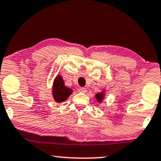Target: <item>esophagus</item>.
<instances>
[{
    "label": "esophagus",
    "instance_id": "obj_1",
    "mask_svg": "<svg viewBox=\"0 0 161 161\" xmlns=\"http://www.w3.org/2000/svg\"><path fill=\"white\" fill-rule=\"evenodd\" d=\"M79 91H80V92L81 93H85V92H87V89L85 87H80V89H79Z\"/></svg>",
    "mask_w": 161,
    "mask_h": 161
}]
</instances>
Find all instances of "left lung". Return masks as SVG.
Masks as SVG:
<instances>
[{
	"label": "left lung",
	"mask_w": 161,
	"mask_h": 161,
	"mask_svg": "<svg viewBox=\"0 0 161 161\" xmlns=\"http://www.w3.org/2000/svg\"><path fill=\"white\" fill-rule=\"evenodd\" d=\"M105 90H102L100 92L97 93V94L95 95V97L98 103H101L103 101V100L105 99Z\"/></svg>",
	"instance_id": "obj_1"
}]
</instances>
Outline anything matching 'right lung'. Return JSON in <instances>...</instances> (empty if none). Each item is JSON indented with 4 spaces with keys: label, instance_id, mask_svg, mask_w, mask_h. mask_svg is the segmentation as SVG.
I'll return each instance as SVG.
<instances>
[{
    "label": "right lung",
    "instance_id": "1",
    "mask_svg": "<svg viewBox=\"0 0 161 161\" xmlns=\"http://www.w3.org/2000/svg\"><path fill=\"white\" fill-rule=\"evenodd\" d=\"M73 92L71 88L65 86L64 80L61 75H57L54 79L52 87V95L56 103H63L68 99Z\"/></svg>",
    "mask_w": 161,
    "mask_h": 161
}]
</instances>
